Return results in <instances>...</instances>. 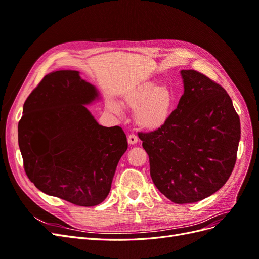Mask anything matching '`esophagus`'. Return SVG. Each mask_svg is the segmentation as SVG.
Returning <instances> with one entry per match:
<instances>
[{
    "instance_id": "1",
    "label": "esophagus",
    "mask_w": 259,
    "mask_h": 259,
    "mask_svg": "<svg viewBox=\"0 0 259 259\" xmlns=\"http://www.w3.org/2000/svg\"><path fill=\"white\" fill-rule=\"evenodd\" d=\"M127 142L130 145H135L138 142V137L135 134H130L127 137Z\"/></svg>"
}]
</instances>
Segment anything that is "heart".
Returning <instances> with one entry per match:
<instances>
[{
    "label": "heart",
    "mask_w": 259,
    "mask_h": 259,
    "mask_svg": "<svg viewBox=\"0 0 259 259\" xmlns=\"http://www.w3.org/2000/svg\"><path fill=\"white\" fill-rule=\"evenodd\" d=\"M176 96L168 86L153 82L138 84L124 95L123 105L135 110V121L140 128L156 131L166 125L176 108ZM108 108L120 113L121 108L115 101L109 100Z\"/></svg>",
    "instance_id": "obj_1"
}]
</instances>
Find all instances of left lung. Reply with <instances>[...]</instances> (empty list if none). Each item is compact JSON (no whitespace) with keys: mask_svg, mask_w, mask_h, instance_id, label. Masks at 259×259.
Returning a JSON list of instances; mask_svg holds the SVG:
<instances>
[{"mask_svg":"<svg viewBox=\"0 0 259 259\" xmlns=\"http://www.w3.org/2000/svg\"><path fill=\"white\" fill-rule=\"evenodd\" d=\"M184 94L166 125L138 133L152 182L176 204L218 191L230 177L241 137L240 117L223 86L195 70H182Z\"/></svg>","mask_w":259,"mask_h":259,"instance_id":"8db88e82","label":"left lung"}]
</instances>
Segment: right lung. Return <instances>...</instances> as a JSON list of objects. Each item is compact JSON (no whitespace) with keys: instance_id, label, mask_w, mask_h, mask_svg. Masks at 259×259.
Wrapping results in <instances>:
<instances>
[{"instance_id":"right-lung-1","label":"right lung","mask_w":259,"mask_h":259,"mask_svg":"<svg viewBox=\"0 0 259 259\" xmlns=\"http://www.w3.org/2000/svg\"><path fill=\"white\" fill-rule=\"evenodd\" d=\"M98 96L79 71H54L31 92L18 123L19 149L31 183L79 206H95L108 197L127 149L120 126H101L85 107Z\"/></svg>"}]
</instances>
